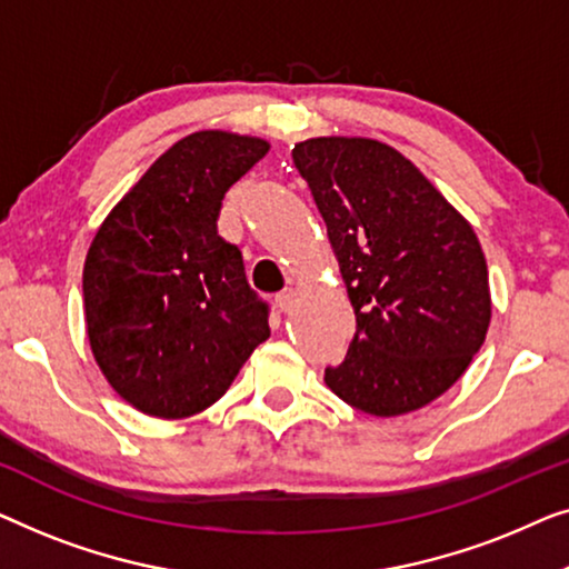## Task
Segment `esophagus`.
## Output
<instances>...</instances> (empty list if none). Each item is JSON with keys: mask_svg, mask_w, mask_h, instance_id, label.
<instances>
[{"mask_svg": "<svg viewBox=\"0 0 569 569\" xmlns=\"http://www.w3.org/2000/svg\"><path fill=\"white\" fill-rule=\"evenodd\" d=\"M276 303H278V309L283 311V315H288V311L293 309V291H291V288H288V291H283V293H278Z\"/></svg>", "mask_w": 569, "mask_h": 569, "instance_id": "34e87169", "label": "esophagus"}]
</instances>
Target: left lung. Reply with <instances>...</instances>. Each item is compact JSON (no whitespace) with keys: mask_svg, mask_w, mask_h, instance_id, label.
Listing matches in <instances>:
<instances>
[{"mask_svg":"<svg viewBox=\"0 0 569 569\" xmlns=\"http://www.w3.org/2000/svg\"><path fill=\"white\" fill-rule=\"evenodd\" d=\"M353 303L356 335L325 383L356 410L397 418L446 395L482 348L490 278L471 223L389 143H296Z\"/></svg>","mask_w":569,"mask_h":569,"instance_id":"1","label":"left lung"}]
</instances>
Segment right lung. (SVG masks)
<instances>
[{
	"mask_svg": "<svg viewBox=\"0 0 569 569\" xmlns=\"http://www.w3.org/2000/svg\"><path fill=\"white\" fill-rule=\"evenodd\" d=\"M270 141L203 128L172 143L87 250V338L110 387L149 418L182 420L227 395L270 338L242 254L216 231L223 193Z\"/></svg>",
	"mask_w": 569,
	"mask_h": 569,
	"instance_id": "add662e5",
	"label": "right lung"
}]
</instances>
